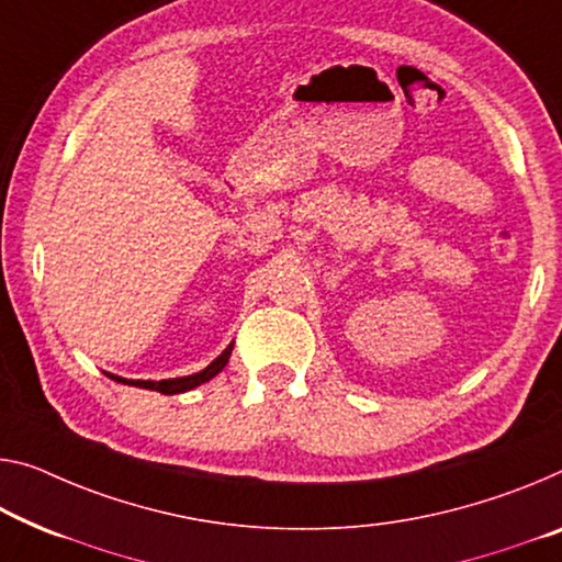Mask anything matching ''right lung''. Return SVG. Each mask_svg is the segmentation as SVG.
<instances>
[{
  "instance_id": "obj_1",
  "label": "right lung",
  "mask_w": 562,
  "mask_h": 562,
  "mask_svg": "<svg viewBox=\"0 0 562 562\" xmlns=\"http://www.w3.org/2000/svg\"><path fill=\"white\" fill-rule=\"evenodd\" d=\"M233 351V344L231 347L221 353L218 359L211 361L209 367H205L203 371H198V374H191V376H180V379H162V382H127V379H120V376H112L108 374L110 379H117V382L123 384H133V386H143V390H153V392H160V394H180V392H188L193 390V386H201L209 382V379H213L218 371L228 364V357Z\"/></svg>"
}]
</instances>
